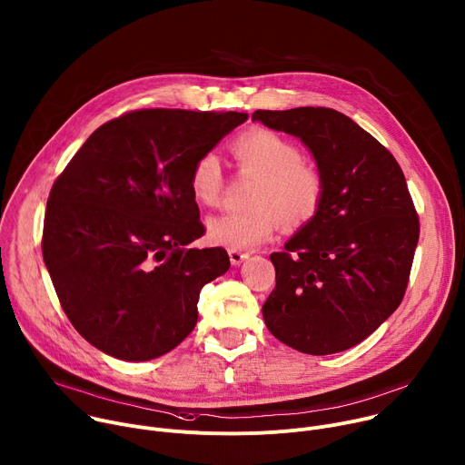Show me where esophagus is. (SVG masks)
I'll use <instances>...</instances> for the list:
<instances>
[{"label": "esophagus", "mask_w": 465, "mask_h": 465, "mask_svg": "<svg viewBox=\"0 0 465 465\" xmlns=\"http://www.w3.org/2000/svg\"><path fill=\"white\" fill-rule=\"evenodd\" d=\"M228 255H230V262L233 264V267H237V264H241L248 257L246 252H239V250H230Z\"/></svg>", "instance_id": "34e87169"}]
</instances>
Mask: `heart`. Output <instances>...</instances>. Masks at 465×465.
Instances as JSON below:
<instances>
[{
    "instance_id": "obj_1",
    "label": "heart",
    "mask_w": 465,
    "mask_h": 465,
    "mask_svg": "<svg viewBox=\"0 0 465 465\" xmlns=\"http://www.w3.org/2000/svg\"><path fill=\"white\" fill-rule=\"evenodd\" d=\"M242 174L255 176L248 212H228L208 221L213 244L230 250H252L272 239L283 223L300 228L322 208L325 182L322 173L302 162L300 147L271 128H252L232 145ZM189 189L196 203L215 206L224 189V171L215 153L198 156L189 173Z\"/></svg>"
}]
</instances>
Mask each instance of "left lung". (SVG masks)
<instances>
[{
  "label": "left lung",
  "mask_w": 465,
  "mask_h": 465,
  "mask_svg": "<svg viewBox=\"0 0 465 465\" xmlns=\"http://www.w3.org/2000/svg\"><path fill=\"white\" fill-rule=\"evenodd\" d=\"M252 121L303 142L325 182L320 212L271 255V333L309 355L350 350L405 296L420 219L391 153L348 115L322 106L255 110Z\"/></svg>",
  "instance_id": "8db88e82"
}]
</instances>
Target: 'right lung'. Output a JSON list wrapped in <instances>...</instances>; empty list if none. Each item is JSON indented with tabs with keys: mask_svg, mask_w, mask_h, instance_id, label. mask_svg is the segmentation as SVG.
Returning a JSON list of instances; mask_svg holds the SVG:
<instances>
[{
	"mask_svg": "<svg viewBox=\"0 0 465 465\" xmlns=\"http://www.w3.org/2000/svg\"><path fill=\"white\" fill-rule=\"evenodd\" d=\"M248 114L147 108L101 124L54 180L42 235L60 305L97 350L142 362L196 325L198 294L230 269L189 189L194 160Z\"/></svg>",
	"mask_w": 465,
	"mask_h": 465,
	"instance_id": "1",
	"label": "right lung"
}]
</instances>
